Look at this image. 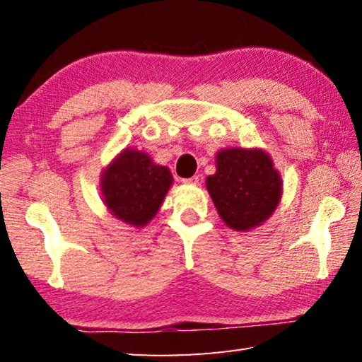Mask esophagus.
<instances>
[{
  "instance_id": "obj_1",
  "label": "esophagus",
  "mask_w": 362,
  "mask_h": 362,
  "mask_svg": "<svg viewBox=\"0 0 362 362\" xmlns=\"http://www.w3.org/2000/svg\"><path fill=\"white\" fill-rule=\"evenodd\" d=\"M182 182L187 183V185H196V183L199 182V175H193V177H189V179H183Z\"/></svg>"
}]
</instances>
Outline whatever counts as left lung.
I'll return each instance as SVG.
<instances>
[{"instance_id":"left-lung-1","label":"left lung","mask_w":362,"mask_h":362,"mask_svg":"<svg viewBox=\"0 0 362 362\" xmlns=\"http://www.w3.org/2000/svg\"><path fill=\"white\" fill-rule=\"evenodd\" d=\"M206 188L220 218L235 231H250L273 216L283 198V179L262 148H222Z\"/></svg>"}]
</instances>
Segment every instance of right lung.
Listing matches in <instances>:
<instances>
[{
	"instance_id": "right-lung-1",
	"label": "right lung",
	"mask_w": 362,
	"mask_h": 362,
	"mask_svg": "<svg viewBox=\"0 0 362 362\" xmlns=\"http://www.w3.org/2000/svg\"><path fill=\"white\" fill-rule=\"evenodd\" d=\"M173 182L169 168L156 164L148 153L124 148L102 170V201L113 217L144 228L161 209Z\"/></svg>"
}]
</instances>
